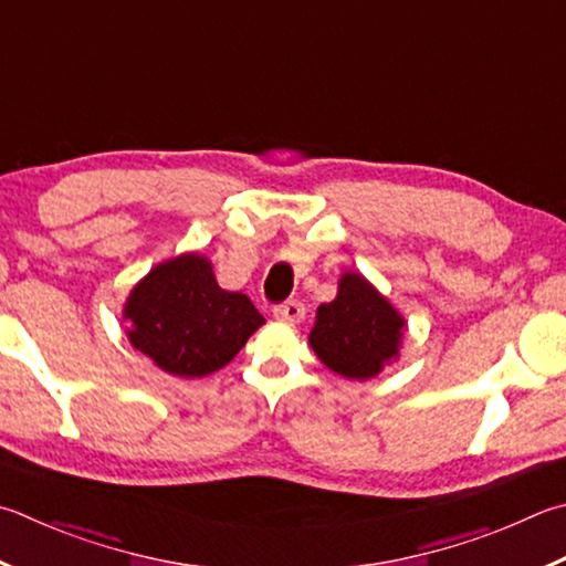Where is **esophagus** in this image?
<instances>
[{"label": "esophagus", "instance_id": "1", "mask_svg": "<svg viewBox=\"0 0 566 566\" xmlns=\"http://www.w3.org/2000/svg\"><path fill=\"white\" fill-rule=\"evenodd\" d=\"M274 318H280L284 324H300L304 318V304L290 300L280 306H274Z\"/></svg>", "mask_w": 566, "mask_h": 566}]
</instances>
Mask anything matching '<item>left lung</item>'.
Returning a JSON list of instances; mask_svg holds the SVG:
<instances>
[{
	"mask_svg": "<svg viewBox=\"0 0 566 566\" xmlns=\"http://www.w3.org/2000/svg\"><path fill=\"white\" fill-rule=\"evenodd\" d=\"M403 326V316L371 282L344 272L336 300L316 310L310 344L334 374L366 381L396 361Z\"/></svg>",
	"mask_w": 566,
	"mask_h": 566,
	"instance_id": "obj_1",
	"label": "left lung"
}]
</instances>
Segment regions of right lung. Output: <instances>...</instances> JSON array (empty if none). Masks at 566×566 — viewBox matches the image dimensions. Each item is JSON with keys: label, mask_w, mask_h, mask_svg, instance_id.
Here are the masks:
<instances>
[{"label": "right lung", "mask_w": 566, "mask_h": 566, "mask_svg": "<svg viewBox=\"0 0 566 566\" xmlns=\"http://www.w3.org/2000/svg\"><path fill=\"white\" fill-rule=\"evenodd\" d=\"M123 318L130 344L180 378L220 371L264 324L250 296L224 292L208 256L195 252L153 266L130 290Z\"/></svg>", "instance_id": "add662e5"}]
</instances>
